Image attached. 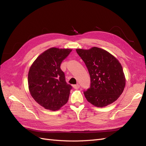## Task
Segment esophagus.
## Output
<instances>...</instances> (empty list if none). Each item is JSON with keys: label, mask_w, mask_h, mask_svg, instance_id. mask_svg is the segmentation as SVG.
Wrapping results in <instances>:
<instances>
[{"label": "esophagus", "mask_w": 146, "mask_h": 146, "mask_svg": "<svg viewBox=\"0 0 146 146\" xmlns=\"http://www.w3.org/2000/svg\"><path fill=\"white\" fill-rule=\"evenodd\" d=\"M73 88H74V89L77 90V89H78L79 88H80V85H79L78 84H77V85H73Z\"/></svg>", "instance_id": "esophagus-1"}]
</instances>
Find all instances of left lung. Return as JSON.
I'll list each match as a JSON object with an SVG mask.
<instances>
[{
    "label": "left lung",
    "instance_id": "left-lung-1",
    "mask_svg": "<svg viewBox=\"0 0 146 146\" xmlns=\"http://www.w3.org/2000/svg\"><path fill=\"white\" fill-rule=\"evenodd\" d=\"M85 63L91 78L90 88L83 93L90 103L104 107L116 101L125 86L123 69L119 61L100 48L76 49Z\"/></svg>",
    "mask_w": 146,
    "mask_h": 146
}]
</instances>
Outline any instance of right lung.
<instances>
[{"label":"right lung","instance_id":"obj_1","mask_svg":"<svg viewBox=\"0 0 146 146\" xmlns=\"http://www.w3.org/2000/svg\"><path fill=\"white\" fill-rule=\"evenodd\" d=\"M71 49L52 47L39 55L31 66L29 88L35 100L46 109L55 111L69 99L72 86L66 82L60 66Z\"/></svg>","mask_w":146,"mask_h":146}]
</instances>
